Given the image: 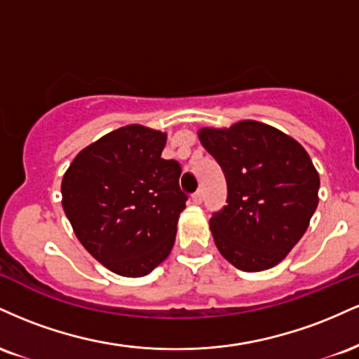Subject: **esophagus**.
I'll return each instance as SVG.
<instances>
[{
  "instance_id": "34e87169",
  "label": "esophagus",
  "mask_w": 359,
  "mask_h": 359,
  "mask_svg": "<svg viewBox=\"0 0 359 359\" xmlns=\"http://www.w3.org/2000/svg\"><path fill=\"white\" fill-rule=\"evenodd\" d=\"M203 199H204L203 191H197V192L192 194V203L194 204H201V203H203Z\"/></svg>"
}]
</instances>
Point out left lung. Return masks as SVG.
Masks as SVG:
<instances>
[{"instance_id":"obj_1","label":"left lung","mask_w":359,"mask_h":359,"mask_svg":"<svg viewBox=\"0 0 359 359\" xmlns=\"http://www.w3.org/2000/svg\"><path fill=\"white\" fill-rule=\"evenodd\" d=\"M199 140L228 184V204L209 221L217 250L243 271L271 269L304 236L319 204L311 156L292 137L253 119L203 128Z\"/></svg>"}]
</instances>
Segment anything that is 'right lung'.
<instances>
[{
    "label": "right lung",
    "instance_id": "add662e5",
    "mask_svg": "<svg viewBox=\"0 0 359 359\" xmlns=\"http://www.w3.org/2000/svg\"><path fill=\"white\" fill-rule=\"evenodd\" d=\"M167 135L142 125L111 131L77 154L62 179V208L77 240L106 269L143 277L170 255L187 196Z\"/></svg>",
    "mask_w": 359,
    "mask_h": 359
}]
</instances>
